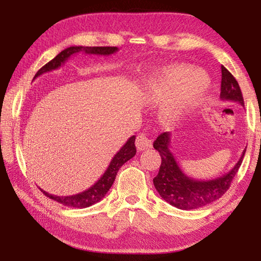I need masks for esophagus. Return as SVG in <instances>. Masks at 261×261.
Here are the masks:
<instances>
[{
    "label": "esophagus",
    "mask_w": 261,
    "mask_h": 261,
    "mask_svg": "<svg viewBox=\"0 0 261 261\" xmlns=\"http://www.w3.org/2000/svg\"><path fill=\"white\" fill-rule=\"evenodd\" d=\"M135 145H137V148L139 151H145V149L152 147V140L146 134H140L138 135Z\"/></svg>",
    "instance_id": "obj_1"
}]
</instances>
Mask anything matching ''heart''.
I'll use <instances>...</instances> for the list:
<instances>
[{"label": "heart", "instance_id": "1", "mask_svg": "<svg viewBox=\"0 0 261 261\" xmlns=\"http://www.w3.org/2000/svg\"><path fill=\"white\" fill-rule=\"evenodd\" d=\"M208 81L202 73L187 65H170L148 83L152 102L165 105L164 116L169 122L180 119L204 97Z\"/></svg>", "mask_w": 261, "mask_h": 261}]
</instances>
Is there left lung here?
<instances>
[{
	"label": "left lung",
	"mask_w": 261,
	"mask_h": 261,
	"mask_svg": "<svg viewBox=\"0 0 261 261\" xmlns=\"http://www.w3.org/2000/svg\"><path fill=\"white\" fill-rule=\"evenodd\" d=\"M221 71H222L221 99L238 102L244 107V97H242L241 89L237 80L224 66H221ZM170 144L171 134L169 132L160 134L153 142V147L162 156L159 172L153 179V184L163 199L181 210L202 208L222 197L229 189L231 180L239 171L246 152V149H244L239 162L229 172L215 179L198 180L187 176L181 171L173 153L171 152Z\"/></svg>",
	"instance_id": "left-lung-1"
}]
</instances>
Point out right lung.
Here are the masks:
<instances>
[{
  "label": "right lung",
  "mask_w": 261,
  "mask_h": 261,
  "mask_svg": "<svg viewBox=\"0 0 261 261\" xmlns=\"http://www.w3.org/2000/svg\"><path fill=\"white\" fill-rule=\"evenodd\" d=\"M117 47H109V46H106V47H89V46H70L59 53L56 58H53L51 62H48L46 65L41 67L40 70L38 71L37 74H35L34 78L40 76L42 73L51 72L53 70L59 69L60 66L63 65L64 63L66 62L67 59L70 58L71 56L77 55V53H85V55H96V56H109L113 55V53L117 52ZM135 135L130 137L128 139L126 144H124L119 152L114 155V158L110 162L108 169L106 170V172L102 174V177L96 181V183L90 187L87 190L80 192V194L72 195V196H57L48 194L40 189V190L44 192L45 196H47L53 201L60 203V204L66 205V206H73V208H88L95 203L101 201V199L105 197L107 192L109 191V189L112 188V185L115 180L117 171L121 166L123 165L124 163L128 162V160L133 158L137 153V148H135Z\"/></svg>",
  "instance_id": "obj_1"
}]
</instances>
